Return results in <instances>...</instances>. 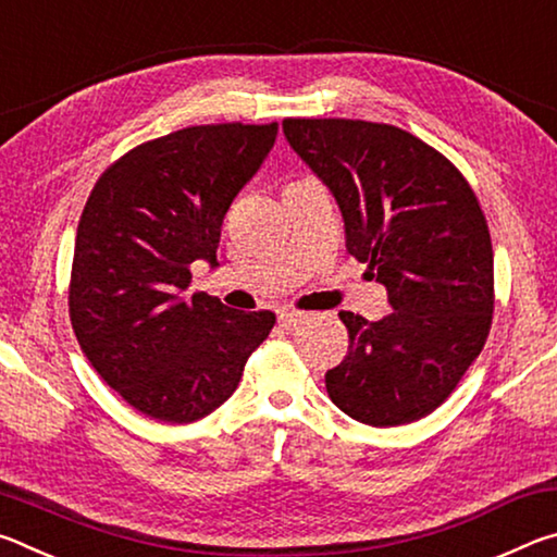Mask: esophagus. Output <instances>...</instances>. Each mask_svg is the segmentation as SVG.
<instances>
[{"label":"esophagus","mask_w":557,"mask_h":557,"mask_svg":"<svg viewBox=\"0 0 557 557\" xmlns=\"http://www.w3.org/2000/svg\"><path fill=\"white\" fill-rule=\"evenodd\" d=\"M307 317H309L307 312H297V309H282L277 322H280V326H297L305 322Z\"/></svg>","instance_id":"1"}]
</instances>
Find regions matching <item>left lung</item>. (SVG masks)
Returning <instances> with one entry per match:
<instances>
[{
	"instance_id": "obj_1",
	"label": "left lung",
	"mask_w": 557,
	"mask_h": 557,
	"mask_svg": "<svg viewBox=\"0 0 557 557\" xmlns=\"http://www.w3.org/2000/svg\"><path fill=\"white\" fill-rule=\"evenodd\" d=\"M289 147L332 188L346 250L388 289L381 322L338 312L348 351L326 393L363 425L425 418L457 388L494 314L492 235L459 169L385 122L287 117Z\"/></svg>"
}]
</instances>
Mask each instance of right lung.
<instances>
[{"mask_svg":"<svg viewBox=\"0 0 557 557\" xmlns=\"http://www.w3.org/2000/svg\"><path fill=\"white\" fill-rule=\"evenodd\" d=\"M270 125H194L149 139L92 186L75 235L69 314L92 369L159 422L201 420L238 388L275 314L186 297L215 262L223 215L275 145Z\"/></svg>","mask_w":557,"mask_h":557,"instance_id":"1","label":"right lung"}]
</instances>
